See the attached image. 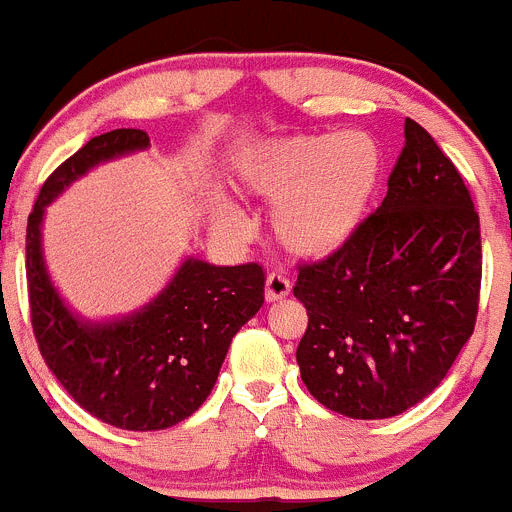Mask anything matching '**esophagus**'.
Segmentation results:
<instances>
[{"label":"esophagus","instance_id":"1","mask_svg":"<svg viewBox=\"0 0 512 512\" xmlns=\"http://www.w3.org/2000/svg\"><path fill=\"white\" fill-rule=\"evenodd\" d=\"M290 288H293V283L288 280V275L280 270L270 272L265 280V298L267 303H275V300H283L290 295Z\"/></svg>","mask_w":512,"mask_h":512}]
</instances>
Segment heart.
Segmentation results:
<instances>
[{"label":"heart","mask_w":512,"mask_h":512,"mask_svg":"<svg viewBox=\"0 0 512 512\" xmlns=\"http://www.w3.org/2000/svg\"><path fill=\"white\" fill-rule=\"evenodd\" d=\"M379 179L381 151L361 131L267 143L237 166V189L272 202V232L285 250L300 257L341 250L364 222ZM217 219L227 227L245 224L229 207H219Z\"/></svg>","instance_id":"heart-1"}]
</instances>
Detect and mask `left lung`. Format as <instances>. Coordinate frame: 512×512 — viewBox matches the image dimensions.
Returning <instances> with one entry per match:
<instances>
[{
	"label": "left lung",
	"mask_w": 512,
	"mask_h": 512,
	"mask_svg": "<svg viewBox=\"0 0 512 512\" xmlns=\"http://www.w3.org/2000/svg\"><path fill=\"white\" fill-rule=\"evenodd\" d=\"M381 207L326 260L303 265L300 376L331 412L389 419L427 399L475 331L480 217L434 138L407 118Z\"/></svg>",
	"instance_id": "1"
}]
</instances>
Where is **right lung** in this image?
Returning a JSON list of instances; mask_svg holds the SVG:
<instances>
[{"mask_svg": "<svg viewBox=\"0 0 512 512\" xmlns=\"http://www.w3.org/2000/svg\"><path fill=\"white\" fill-rule=\"evenodd\" d=\"M146 131L95 136L42 184L27 219V290L47 369L100 422L131 432L174 427L217 384L234 333L265 303L257 262L212 265L186 255L169 283L138 310L103 321L75 313L52 283L42 250L45 209L95 166L146 151Z\"/></svg>", "mask_w": 512, "mask_h": 512, "instance_id": "add662e5", "label": "right lung"}]
</instances>
